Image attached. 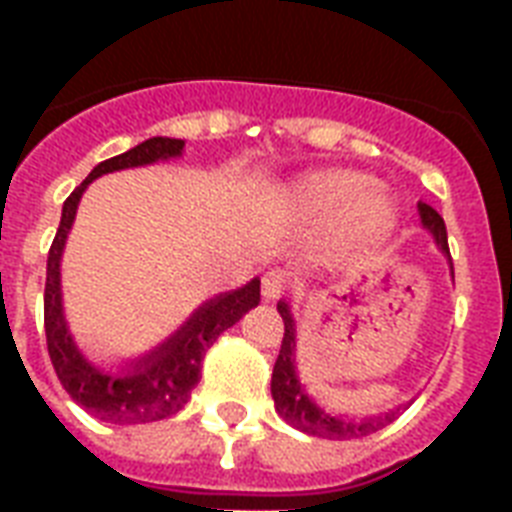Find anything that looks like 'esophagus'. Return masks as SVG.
I'll return each instance as SVG.
<instances>
[{"instance_id":"1","label":"esophagus","mask_w":512,"mask_h":512,"mask_svg":"<svg viewBox=\"0 0 512 512\" xmlns=\"http://www.w3.org/2000/svg\"><path fill=\"white\" fill-rule=\"evenodd\" d=\"M260 289H263L265 303H273V300H279V297L284 295V276H281L279 271L265 273Z\"/></svg>"}]
</instances>
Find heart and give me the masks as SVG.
I'll use <instances>...</instances> for the list:
<instances>
[{"label": "heart", "mask_w": 512, "mask_h": 512, "mask_svg": "<svg viewBox=\"0 0 512 512\" xmlns=\"http://www.w3.org/2000/svg\"><path fill=\"white\" fill-rule=\"evenodd\" d=\"M372 191V180L361 172L329 170L303 177L295 199L308 220L337 223L348 217V225L358 236L377 239L393 225V209L388 199Z\"/></svg>", "instance_id": "heart-1"}]
</instances>
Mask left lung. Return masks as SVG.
Here are the masks:
<instances>
[{
	"instance_id": "obj_1",
	"label": "left lung",
	"mask_w": 512,
	"mask_h": 512,
	"mask_svg": "<svg viewBox=\"0 0 512 512\" xmlns=\"http://www.w3.org/2000/svg\"><path fill=\"white\" fill-rule=\"evenodd\" d=\"M417 215H420L422 228L430 233L433 244L446 257L449 273H452L454 281L452 255H449V244H446L444 217L438 215L436 209L425 204V201H417ZM276 308H279L281 319H284V340H281L279 358H276V366H273L271 396L279 417L287 420L292 428L303 430L308 436L329 438V441H348V438L369 436L374 430L385 428L388 422L396 420L401 409L412 404V401L409 404H398L393 409H388L385 414H366V417H350V414L342 412H329L321 404H316L311 393L305 390L300 374H297V321L295 313H292V305L287 300H279Z\"/></svg>"
}]
</instances>
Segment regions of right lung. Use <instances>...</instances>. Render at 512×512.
Masks as SVG:
<instances>
[{
    "label": "right lung",
    "mask_w": 512,
    "mask_h": 512,
    "mask_svg": "<svg viewBox=\"0 0 512 512\" xmlns=\"http://www.w3.org/2000/svg\"><path fill=\"white\" fill-rule=\"evenodd\" d=\"M183 148L185 140L148 138L130 151L92 167L84 183L63 204L60 228L47 255L44 332H47L50 361L68 396L100 422L140 425V422L164 420L180 412L191 390L196 388V382L201 380V358L209 345L260 303V279L255 276L244 287L204 300L170 337L156 342L151 350L119 358L111 366L90 361L71 335L66 308H63L60 263H63V249H66L68 233L74 228L76 209L87 185L108 172L135 170V167H151V164L180 159Z\"/></svg>",
    "instance_id": "obj_1"
}]
</instances>
